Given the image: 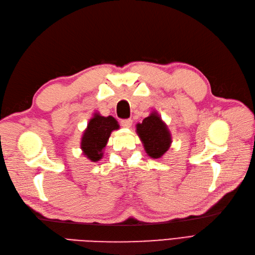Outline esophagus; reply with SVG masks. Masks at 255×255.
Segmentation results:
<instances>
[{"label": "esophagus", "instance_id": "obj_1", "mask_svg": "<svg viewBox=\"0 0 255 255\" xmlns=\"http://www.w3.org/2000/svg\"><path fill=\"white\" fill-rule=\"evenodd\" d=\"M121 126L123 128H130L132 127V123H133V120L132 119H123L120 121Z\"/></svg>", "mask_w": 255, "mask_h": 255}]
</instances>
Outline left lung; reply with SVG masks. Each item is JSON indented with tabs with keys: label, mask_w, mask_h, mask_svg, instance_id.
Here are the masks:
<instances>
[{
	"label": "left lung",
	"mask_w": 255,
	"mask_h": 255,
	"mask_svg": "<svg viewBox=\"0 0 255 255\" xmlns=\"http://www.w3.org/2000/svg\"><path fill=\"white\" fill-rule=\"evenodd\" d=\"M146 154L152 158H160L171 144V134L157 113H152L136 126Z\"/></svg>",
	"instance_id": "8db88e82"
}]
</instances>
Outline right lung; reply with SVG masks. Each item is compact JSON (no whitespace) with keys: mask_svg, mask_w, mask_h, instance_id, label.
<instances>
[{"mask_svg":"<svg viewBox=\"0 0 255 255\" xmlns=\"http://www.w3.org/2000/svg\"><path fill=\"white\" fill-rule=\"evenodd\" d=\"M119 125L112 116L103 117L95 114L89 120L87 128L82 136L81 149L84 155L91 161H98L103 156V149L114 129H118Z\"/></svg>","mask_w":255,"mask_h":255,"instance_id":"1","label":"right lung"}]
</instances>
